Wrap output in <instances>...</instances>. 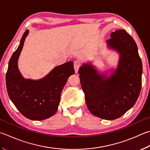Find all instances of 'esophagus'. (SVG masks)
<instances>
[{"mask_svg":"<svg viewBox=\"0 0 150 150\" xmlns=\"http://www.w3.org/2000/svg\"><path fill=\"white\" fill-rule=\"evenodd\" d=\"M81 66V62L78 60H75L74 62V69L75 71V73L78 72V70L79 69Z\"/></svg>","mask_w":150,"mask_h":150,"instance_id":"obj_1","label":"esophagus"}]
</instances>
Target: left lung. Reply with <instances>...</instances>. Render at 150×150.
Here are the masks:
<instances>
[{"instance_id":"left-lung-1","label":"left lung","mask_w":150,"mask_h":150,"mask_svg":"<svg viewBox=\"0 0 150 150\" xmlns=\"http://www.w3.org/2000/svg\"><path fill=\"white\" fill-rule=\"evenodd\" d=\"M108 46L119 54L110 76L100 75L91 64L79 68L81 84L92 115L106 120L120 117L135 104L141 91L142 64L134 39L124 29L112 32Z\"/></svg>"}]
</instances>
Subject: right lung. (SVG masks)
<instances>
[{"mask_svg": "<svg viewBox=\"0 0 150 150\" xmlns=\"http://www.w3.org/2000/svg\"><path fill=\"white\" fill-rule=\"evenodd\" d=\"M28 33L29 30H26L9 61L6 88L10 100L23 116L40 121L50 117L58 110L62 90L75 70L71 61L55 67L39 80L23 78L19 71L18 61Z\"/></svg>", "mask_w": 150, "mask_h": 150, "instance_id": "add662e5", "label": "right lung"}]
</instances>
